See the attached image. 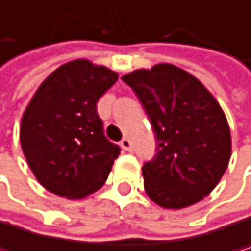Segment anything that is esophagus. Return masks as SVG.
Here are the masks:
<instances>
[{
  "instance_id": "1",
  "label": "esophagus",
  "mask_w": 251,
  "mask_h": 251,
  "mask_svg": "<svg viewBox=\"0 0 251 251\" xmlns=\"http://www.w3.org/2000/svg\"><path fill=\"white\" fill-rule=\"evenodd\" d=\"M120 146H122V149L123 151H132V143H131V140L129 138H122V141H120Z\"/></svg>"
}]
</instances>
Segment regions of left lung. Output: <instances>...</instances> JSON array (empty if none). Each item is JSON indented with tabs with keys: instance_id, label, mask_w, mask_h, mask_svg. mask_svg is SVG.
<instances>
[{
	"instance_id": "left-lung-1",
	"label": "left lung",
	"mask_w": 251,
	"mask_h": 251,
	"mask_svg": "<svg viewBox=\"0 0 251 251\" xmlns=\"http://www.w3.org/2000/svg\"><path fill=\"white\" fill-rule=\"evenodd\" d=\"M135 92L156 134V153L144 162V190L167 209L208 196L230 159L226 116L197 78L162 63L122 78Z\"/></svg>"
}]
</instances>
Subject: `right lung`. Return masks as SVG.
Wrapping results in <instances>:
<instances>
[{"label": "right lung", "mask_w": 251, "mask_h": 251, "mask_svg": "<svg viewBox=\"0 0 251 251\" xmlns=\"http://www.w3.org/2000/svg\"><path fill=\"white\" fill-rule=\"evenodd\" d=\"M117 78L107 67L75 60L37 89L22 116L21 146L48 191L82 199L105 184L120 148L105 137L96 103Z\"/></svg>", "instance_id": "add662e5"}]
</instances>
